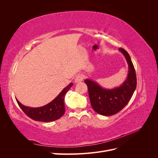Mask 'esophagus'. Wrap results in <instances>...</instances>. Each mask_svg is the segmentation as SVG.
I'll return each mask as SVG.
<instances>
[{
    "label": "esophagus",
    "mask_w": 158,
    "mask_h": 158,
    "mask_svg": "<svg viewBox=\"0 0 158 158\" xmlns=\"http://www.w3.org/2000/svg\"><path fill=\"white\" fill-rule=\"evenodd\" d=\"M83 80H84V76L82 75H78L76 76V77L74 80V82L75 83H79L82 82V81H83Z\"/></svg>",
    "instance_id": "1"
}]
</instances>
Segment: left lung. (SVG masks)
Returning <instances> with one entry per match:
<instances>
[{
  "instance_id": "left-lung-1",
  "label": "left lung",
  "mask_w": 158,
  "mask_h": 158,
  "mask_svg": "<svg viewBox=\"0 0 158 158\" xmlns=\"http://www.w3.org/2000/svg\"><path fill=\"white\" fill-rule=\"evenodd\" d=\"M125 56L128 65L127 78L118 87L112 89L103 88L94 81L85 79L91 106L94 111L104 116L117 113L130 101L136 88V76L131 56L123 48H119Z\"/></svg>"
}]
</instances>
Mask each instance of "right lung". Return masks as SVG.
Instances as JSON below:
<instances>
[{"instance_id": "1", "label": "right lung", "mask_w": 158, "mask_h": 158, "mask_svg": "<svg viewBox=\"0 0 158 158\" xmlns=\"http://www.w3.org/2000/svg\"><path fill=\"white\" fill-rule=\"evenodd\" d=\"M73 85V83H70L52 102L42 107H27L22 105L16 98V99L22 111L33 120L46 123L56 121L60 118L64 113V95Z\"/></svg>"}]
</instances>
